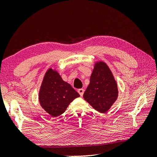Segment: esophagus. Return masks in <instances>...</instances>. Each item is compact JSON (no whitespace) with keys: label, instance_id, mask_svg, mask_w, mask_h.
<instances>
[{"label":"esophagus","instance_id":"1","mask_svg":"<svg viewBox=\"0 0 157 157\" xmlns=\"http://www.w3.org/2000/svg\"><path fill=\"white\" fill-rule=\"evenodd\" d=\"M84 92V90L82 89V88H80V89H78V94H80V96H83Z\"/></svg>","mask_w":157,"mask_h":157}]
</instances>
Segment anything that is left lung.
I'll return each instance as SVG.
<instances>
[{"label":"left lung","mask_w":157,"mask_h":157,"mask_svg":"<svg viewBox=\"0 0 157 157\" xmlns=\"http://www.w3.org/2000/svg\"><path fill=\"white\" fill-rule=\"evenodd\" d=\"M83 98L96 111L104 113L118 97L117 84L108 66L100 61L95 65Z\"/></svg>","instance_id":"1"}]
</instances>
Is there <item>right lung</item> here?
I'll list each match as a JSON object with an SVG mask.
<instances>
[{"instance_id": "right-lung-1", "label": "right lung", "mask_w": 157, "mask_h": 157, "mask_svg": "<svg viewBox=\"0 0 157 157\" xmlns=\"http://www.w3.org/2000/svg\"><path fill=\"white\" fill-rule=\"evenodd\" d=\"M80 95L68 83L63 81L56 71L46 73L39 92L41 107L52 117L63 114L71 102Z\"/></svg>"}]
</instances>
